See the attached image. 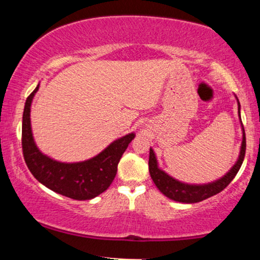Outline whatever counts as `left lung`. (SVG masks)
<instances>
[{
  "instance_id": "obj_1",
  "label": "left lung",
  "mask_w": 260,
  "mask_h": 260,
  "mask_svg": "<svg viewBox=\"0 0 260 260\" xmlns=\"http://www.w3.org/2000/svg\"><path fill=\"white\" fill-rule=\"evenodd\" d=\"M237 99V98H236ZM238 104V116L241 118L240 113V101L237 99ZM242 124V121H241ZM242 144H241L240 149V155H238V159L235 162V165L229 170V172H226L222 177H220L219 180L209 182V183H203V184H192V183H186V182H182L176 180V178L166 174L164 170L159 168V164H157L156 155H155L154 150L150 148V153H149V172H150L151 178H153L155 186L159 188V190L162 193L164 196H166L168 198L172 199L175 202L180 203H186V204H192V203H198L204 201V199L210 198V197L217 194V193L221 192L222 189H225L229 186V183L235 178V176L237 175L238 170H240L241 165H242L244 154H246V134H244V129L242 126Z\"/></svg>"
}]
</instances>
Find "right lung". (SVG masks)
Listing matches in <instances>:
<instances>
[{
    "label": "right lung",
    "mask_w": 260,
    "mask_h": 260,
    "mask_svg": "<svg viewBox=\"0 0 260 260\" xmlns=\"http://www.w3.org/2000/svg\"><path fill=\"white\" fill-rule=\"evenodd\" d=\"M39 85L25 101L22 123L23 155L28 169L37 180L53 192L77 201H88L105 192L117 174V165L134 133L113 140L91 159L62 162L41 153L32 137L30 107Z\"/></svg>",
    "instance_id": "1"
}]
</instances>
